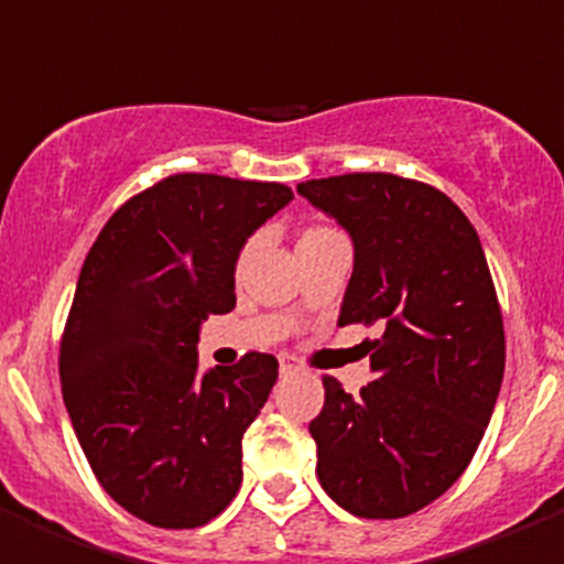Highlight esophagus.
Segmentation results:
<instances>
[{
    "instance_id": "esophagus-1",
    "label": "esophagus",
    "mask_w": 564,
    "mask_h": 564,
    "mask_svg": "<svg viewBox=\"0 0 564 564\" xmlns=\"http://www.w3.org/2000/svg\"><path fill=\"white\" fill-rule=\"evenodd\" d=\"M279 370H282V376H293V372H302V364L293 356H279Z\"/></svg>"
}]
</instances>
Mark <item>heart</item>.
I'll return each mask as SVG.
<instances>
[{"label":"heart","mask_w":564,"mask_h":564,"mask_svg":"<svg viewBox=\"0 0 564 564\" xmlns=\"http://www.w3.org/2000/svg\"><path fill=\"white\" fill-rule=\"evenodd\" d=\"M316 231H325V228H311V231H307V234H316Z\"/></svg>","instance_id":"b5f03b06"}]
</instances>
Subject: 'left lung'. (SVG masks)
Returning <instances> with one entry per match:
<instances>
[{"instance_id": "1", "label": "left lung", "mask_w": 564, "mask_h": 564, "mask_svg": "<svg viewBox=\"0 0 564 564\" xmlns=\"http://www.w3.org/2000/svg\"><path fill=\"white\" fill-rule=\"evenodd\" d=\"M352 239L338 325H378L376 381L333 376L311 421L316 475L356 517L398 520L449 491L482 441L506 370V333L480 237L437 188L387 172L299 183Z\"/></svg>"}]
</instances>
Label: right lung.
<instances>
[{"instance_id":"1","label":"right lung","mask_w":564,"mask_h":564,"mask_svg":"<svg viewBox=\"0 0 564 564\" xmlns=\"http://www.w3.org/2000/svg\"><path fill=\"white\" fill-rule=\"evenodd\" d=\"M293 200L282 183L172 174L107 220L84 259L62 336L64 406L98 482L158 528H197L242 482V435L276 358L197 370L200 325L237 305L234 268Z\"/></svg>"}]
</instances>
